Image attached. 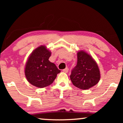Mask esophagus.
I'll return each instance as SVG.
<instances>
[{"label":"esophagus","mask_w":123,"mask_h":123,"mask_svg":"<svg viewBox=\"0 0 123 123\" xmlns=\"http://www.w3.org/2000/svg\"><path fill=\"white\" fill-rule=\"evenodd\" d=\"M68 68H65V69H63V72H64V73H68Z\"/></svg>","instance_id":"obj_1"}]
</instances>
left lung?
<instances>
[{
  "instance_id": "obj_1",
  "label": "left lung",
  "mask_w": 123,
  "mask_h": 123,
  "mask_svg": "<svg viewBox=\"0 0 123 123\" xmlns=\"http://www.w3.org/2000/svg\"><path fill=\"white\" fill-rule=\"evenodd\" d=\"M70 80L74 86L81 90H88L98 83L100 72L92 57L82 51L77 53V64L72 70Z\"/></svg>"
}]
</instances>
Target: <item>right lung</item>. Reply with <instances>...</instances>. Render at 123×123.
<instances>
[{
    "label": "right lung",
    "instance_id": "obj_1",
    "mask_svg": "<svg viewBox=\"0 0 123 123\" xmlns=\"http://www.w3.org/2000/svg\"><path fill=\"white\" fill-rule=\"evenodd\" d=\"M51 52L45 46H40L32 52L25 67L27 80L38 88L48 86L53 83L60 70L49 60Z\"/></svg>",
    "mask_w": 123,
    "mask_h": 123
}]
</instances>
